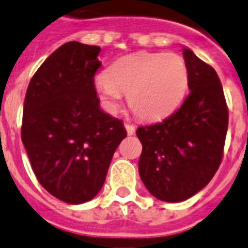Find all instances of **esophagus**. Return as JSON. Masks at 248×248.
Wrapping results in <instances>:
<instances>
[{
	"label": "esophagus",
	"instance_id": "1",
	"mask_svg": "<svg viewBox=\"0 0 248 248\" xmlns=\"http://www.w3.org/2000/svg\"><path fill=\"white\" fill-rule=\"evenodd\" d=\"M124 127H125V129H127V134L129 136L135 134V127H134L132 124H127V123H125V124H124Z\"/></svg>",
	"mask_w": 248,
	"mask_h": 248
}]
</instances>
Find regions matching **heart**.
Masks as SVG:
<instances>
[{"mask_svg":"<svg viewBox=\"0 0 248 248\" xmlns=\"http://www.w3.org/2000/svg\"><path fill=\"white\" fill-rule=\"evenodd\" d=\"M190 72L172 53H138L114 61L94 78V87L108 112H116L123 94L131 110L143 120H159L173 112L187 94Z\"/></svg>","mask_w":248,"mask_h":248,"instance_id":"obj_1","label":"heart"}]
</instances>
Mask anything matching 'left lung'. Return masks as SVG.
<instances>
[{
	"label": "left lung",
	"instance_id": "1",
	"mask_svg": "<svg viewBox=\"0 0 248 248\" xmlns=\"http://www.w3.org/2000/svg\"><path fill=\"white\" fill-rule=\"evenodd\" d=\"M190 94L165 120L136 129L142 142L140 179L153 197L182 202L206 187L220 167L228 129V108L218 75L183 49Z\"/></svg>",
	"mask_w": 248,
	"mask_h": 248
}]
</instances>
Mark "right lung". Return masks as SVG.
I'll list each match as a JSON object with an SVG mask.
<instances>
[{
  "label": "right lung",
  "mask_w": 248,
  "mask_h": 248,
  "mask_svg": "<svg viewBox=\"0 0 248 248\" xmlns=\"http://www.w3.org/2000/svg\"><path fill=\"white\" fill-rule=\"evenodd\" d=\"M99 46L66 42L45 60L24 99L21 140L45 190L62 202H89L104 186L127 136L123 121L99 108L94 75Z\"/></svg>",
  "instance_id": "add662e5"
}]
</instances>
